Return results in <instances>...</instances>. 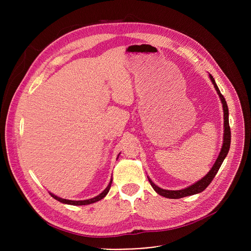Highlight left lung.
Returning <instances> with one entry per match:
<instances>
[{
	"mask_svg": "<svg viewBox=\"0 0 251 251\" xmlns=\"http://www.w3.org/2000/svg\"><path fill=\"white\" fill-rule=\"evenodd\" d=\"M208 76H209V79L211 80L214 88H216L220 98H221V101H222V104H223V108H224V142H223V147L221 149V152L218 156V159L216 160V162H214L213 166L211 167V169L209 170V172L203 176L201 177V180H199L198 182H196L195 184L183 189V190H176V191H171V190H164V189H161L160 187H158L157 185H155L151 178L147 176L148 180L151 184V186L153 187V189L155 190V192L157 194H159L160 196L162 197H165V198H168V199H181V198H184V197H188V196H193V195H196V194H200L201 193L202 191H204L207 186L211 183V181L213 180L214 176L217 175V173L219 172L224 160L226 159L228 151H229V146H230V128H229V122H228V108H227V104H226V101L224 97V95L221 93L216 81H214V78L211 76V75L208 74Z\"/></svg>",
	"mask_w": 251,
	"mask_h": 251,
	"instance_id": "1",
	"label": "left lung"
}]
</instances>
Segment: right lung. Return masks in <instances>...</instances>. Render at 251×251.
I'll list each match as a JSON object with an SVG mask.
<instances>
[{
	"label": "right lung",
	"instance_id": "add662e5",
	"mask_svg": "<svg viewBox=\"0 0 251 251\" xmlns=\"http://www.w3.org/2000/svg\"><path fill=\"white\" fill-rule=\"evenodd\" d=\"M118 156H119V155H118ZM111 184H112V177H111V180H110L108 186L106 187V189H105L101 194H99L98 196H96V197H94V198H92V199L84 200V201H71V200H65V199L59 198V197H57V196H55V195H53V194H51V193H50V195L53 199H55L56 201H60V202H62V203H65V204H71V205H85V204H90V203L96 202V201L102 200L103 198H105V196H106L107 194H108V192H109V190H110V188H111Z\"/></svg>",
	"mask_w": 251,
	"mask_h": 251
}]
</instances>
